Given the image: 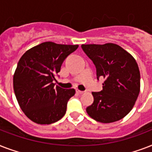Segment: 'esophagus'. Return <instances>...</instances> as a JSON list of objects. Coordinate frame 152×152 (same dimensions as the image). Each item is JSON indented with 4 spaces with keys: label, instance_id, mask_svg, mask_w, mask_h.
Wrapping results in <instances>:
<instances>
[{
    "label": "esophagus",
    "instance_id": "esophagus-1",
    "mask_svg": "<svg viewBox=\"0 0 152 152\" xmlns=\"http://www.w3.org/2000/svg\"><path fill=\"white\" fill-rule=\"evenodd\" d=\"M76 91L77 94H79V95H82V94H83V93H84V91H80V90H78V89H76Z\"/></svg>",
    "mask_w": 152,
    "mask_h": 152
}]
</instances>
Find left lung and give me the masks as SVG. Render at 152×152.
<instances>
[{"label": "left lung", "instance_id": "obj_1", "mask_svg": "<svg viewBox=\"0 0 152 152\" xmlns=\"http://www.w3.org/2000/svg\"><path fill=\"white\" fill-rule=\"evenodd\" d=\"M81 47L95 64L98 80L105 79L102 90L92 92L94 102L87 107V113L101 123L122 119L132 109L140 89L136 60L117 44H83Z\"/></svg>", "mask_w": 152, "mask_h": 152}]
</instances>
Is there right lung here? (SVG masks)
<instances>
[{
	"instance_id": "right-lung-1",
	"label": "right lung",
	"mask_w": 152,
	"mask_h": 152,
	"mask_svg": "<svg viewBox=\"0 0 152 152\" xmlns=\"http://www.w3.org/2000/svg\"><path fill=\"white\" fill-rule=\"evenodd\" d=\"M78 45L46 42L24 53L13 76V88L20 108L32 121L50 125L65 114L76 91L55 87V76L64 59Z\"/></svg>"
}]
</instances>
